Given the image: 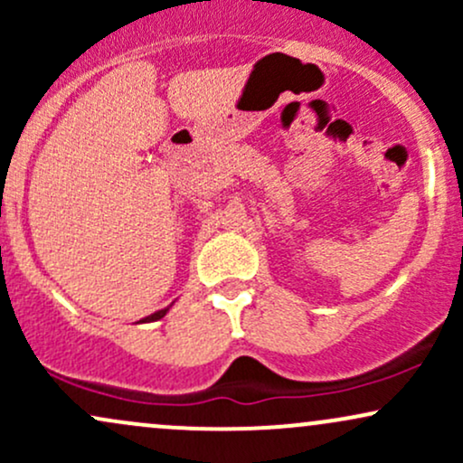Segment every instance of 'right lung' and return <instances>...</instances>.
<instances>
[{"mask_svg":"<svg viewBox=\"0 0 463 463\" xmlns=\"http://www.w3.org/2000/svg\"><path fill=\"white\" fill-rule=\"evenodd\" d=\"M165 313H167V309H163V311H156V313H152V316H147L146 320H141V322H156V320H161V317L165 316Z\"/></svg>","mask_w":463,"mask_h":463,"instance_id":"right-lung-1","label":"right lung"}]
</instances>
